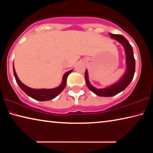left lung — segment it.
Returning a JSON list of instances; mask_svg holds the SVG:
<instances>
[{"label":"left lung","instance_id":"1","mask_svg":"<svg viewBox=\"0 0 153 153\" xmlns=\"http://www.w3.org/2000/svg\"><path fill=\"white\" fill-rule=\"evenodd\" d=\"M111 37L117 40L122 45L124 46L126 56H127V71H126L124 76L120 80L117 82V83L114 84L110 87H108L106 88L103 89H97L94 88L93 86L90 84L88 79V73L87 70L86 69L85 71V81L87 84L88 88L91 91L96 94L97 95L100 97H111L120 93L121 91H124L127 88L128 85L131 83L132 79L133 78L135 74V61L134 59V56H133V52L132 46L130 45V43L128 42L127 39L125 37H123L121 35H114V34H110Z\"/></svg>","mask_w":153,"mask_h":153}]
</instances>
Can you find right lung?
Listing matches in <instances>:
<instances>
[{
  "label": "right lung",
  "mask_w": 153,
  "mask_h": 153,
  "mask_svg": "<svg viewBox=\"0 0 153 153\" xmlns=\"http://www.w3.org/2000/svg\"><path fill=\"white\" fill-rule=\"evenodd\" d=\"M71 72L72 70L65 73L63 76V78H62V83L59 87H56V88L53 89H32L30 88H28V87L26 86V85H24V84H23L20 81V79H18V76H17L15 69H14L13 67L14 76H15L16 80L19 86L20 87V88L26 94H28L29 97L40 101L51 100V99L55 98L58 94H59L61 93L62 90L65 88V86H66L67 77Z\"/></svg>",
  "instance_id": "add662e5"
}]
</instances>
